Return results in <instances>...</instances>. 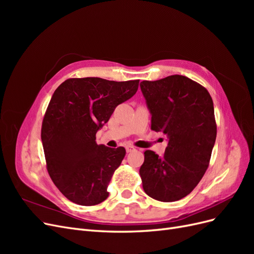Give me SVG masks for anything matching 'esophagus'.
<instances>
[{
  "mask_svg": "<svg viewBox=\"0 0 254 254\" xmlns=\"http://www.w3.org/2000/svg\"><path fill=\"white\" fill-rule=\"evenodd\" d=\"M135 148L133 147V146H131V145H128V146H126V151L127 152H130V151H133Z\"/></svg>",
  "mask_w": 254,
  "mask_h": 254,
  "instance_id": "34e87169",
  "label": "esophagus"
}]
</instances>
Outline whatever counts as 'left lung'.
I'll list each match as a JSON object with an SVG mask.
<instances>
[{
  "instance_id": "obj_1",
  "label": "left lung",
  "mask_w": 254,
  "mask_h": 254,
  "mask_svg": "<svg viewBox=\"0 0 254 254\" xmlns=\"http://www.w3.org/2000/svg\"><path fill=\"white\" fill-rule=\"evenodd\" d=\"M151 113V129L168 137L163 157L144 152L143 189L163 202L193 190L209 167L217 126L212 97L201 84L182 75L140 83Z\"/></svg>"
}]
</instances>
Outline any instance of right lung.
<instances>
[{"mask_svg": "<svg viewBox=\"0 0 254 254\" xmlns=\"http://www.w3.org/2000/svg\"><path fill=\"white\" fill-rule=\"evenodd\" d=\"M139 81L68 78L54 92L41 140L51 179L68 200L88 206L109 196L107 189L126 150L97 145L96 132L115 107L135 94Z\"/></svg>", "mask_w": 254, "mask_h": 254, "instance_id": "obj_1", "label": "right lung"}]
</instances>
